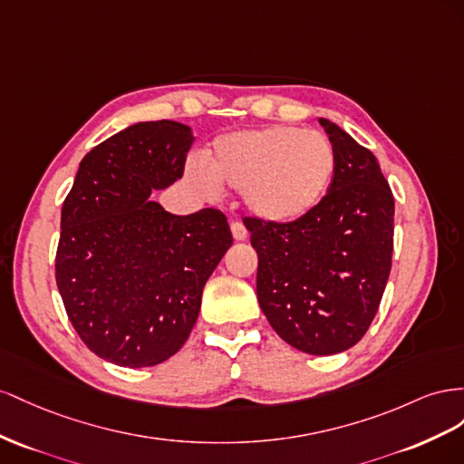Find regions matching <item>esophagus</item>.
Instances as JSON below:
<instances>
[{"label": "esophagus", "instance_id": "obj_1", "mask_svg": "<svg viewBox=\"0 0 464 464\" xmlns=\"http://www.w3.org/2000/svg\"><path fill=\"white\" fill-rule=\"evenodd\" d=\"M231 233H233V239L235 241H245L246 237H248V231H246V227H245L241 221H233L231 223Z\"/></svg>", "mask_w": 464, "mask_h": 464}]
</instances>
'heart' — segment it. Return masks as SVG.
I'll return each instance as SVG.
<instances>
[{
    "instance_id": "b5f03b06",
    "label": "heart",
    "mask_w": 464,
    "mask_h": 464,
    "mask_svg": "<svg viewBox=\"0 0 464 464\" xmlns=\"http://www.w3.org/2000/svg\"><path fill=\"white\" fill-rule=\"evenodd\" d=\"M187 173L206 196H216L219 187L243 190L253 214L287 223L321 204L336 173V151L333 141L314 130H243L218 138L206 169L190 165Z\"/></svg>"
}]
</instances>
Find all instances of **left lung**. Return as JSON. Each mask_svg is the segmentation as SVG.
Wrapping results in <instances>:
<instances>
[{"mask_svg": "<svg viewBox=\"0 0 464 464\" xmlns=\"http://www.w3.org/2000/svg\"><path fill=\"white\" fill-rule=\"evenodd\" d=\"M336 151L333 184L305 218L246 216L256 248V295L272 328L313 355L352 348L375 319L394 235V198L377 157L321 118Z\"/></svg>", "mask_w": 464, "mask_h": 464, "instance_id": "obj_1", "label": "left lung"}]
</instances>
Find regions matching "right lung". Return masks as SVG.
<instances>
[{
	"instance_id": "obj_1",
	"label": "right lung",
	"mask_w": 464,
	"mask_h": 464,
	"mask_svg": "<svg viewBox=\"0 0 464 464\" xmlns=\"http://www.w3.org/2000/svg\"><path fill=\"white\" fill-rule=\"evenodd\" d=\"M190 128L138 122L92 148L62 206L56 284L85 346L150 367L188 340L202 289L233 245L223 211L173 216L151 190L182 179Z\"/></svg>"
}]
</instances>
